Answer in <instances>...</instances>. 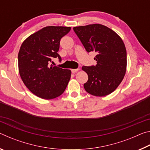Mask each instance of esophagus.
<instances>
[{
	"mask_svg": "<svg viewBox=\"0 0 150 150\" xmlns=\"http://www.w3.org/2000/svg\"><path fill=\"white\" fill-rule=\"evenodd\" d=\"M80 69H71V71H72V73H76V72H77L78 71H79Z\"/></svg>",
	"mask_w": 150,
	"mask_h": 150,
	"instance_id": "obj_1",
	"label": "esophagus"
}]
</instances>
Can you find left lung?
<instances>
[{"instance_id":"left-lung-1","label":"left lung","mask_w":150,"mask_h":150,"mask_svg":"<svg viewBox=\"0 0 150 150\" xmlns=\"http://www.w3.org/2000/svg\"><path fill=\"white\" fill-rule=\"evenodd\" d=\"M73 30L87 52L97 53L94 58L97 64L82 67L88 75L85 91L96 96L112 93L126 71V50L122 40L112 30L100 24L76 26Z\"/></svg>"}]
</instances>
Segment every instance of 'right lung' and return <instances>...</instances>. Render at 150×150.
Segmentation results:
<instances>
[{
    "instance_id": "1",
    "label": "right lung",
    "mask_w": 150,
    "mask_h": 150,
    "mask_svg": "<svg viewBox=\"0 0 150 150\" xmlns=\"http://www.w3.org/2000/svg\"><path fill=\"white\" fill-rule=\"evenodd\" d=\"M71 27L46 26L30 35L18 53V70L22 81L31 92L43 99H53L62 95L70 80L69 69L50 66L58 57L60 40Z\"/></svg>"
}]
</instances>
